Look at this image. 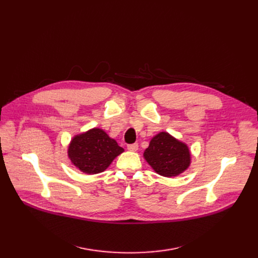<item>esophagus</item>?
I'll return each mask as SVG.
<instances>
[{"label": "esophagus", "mask_w": 258, "mask_h": 258, "mask_svg": "<svg viewBox=\"0 0 258 258\" xmlns=\"http://www.w3.org/2000/svg\"><path fill=\"white\" fill-rule=\"evenodd\" d=\"M138 147H139L138 143H133V144L127 145V150L131 152H136L138 150Z\"/></svg>", "instance_id": "1"}]
</instances>
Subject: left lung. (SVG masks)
Wrapping results in <instances>:
<instances>
[{
	"mask_svg": "<svg viewBox=\"0 0 258 258\" xmlns=\"http://www.w3.org/2000/svg\"><path fill=\"white\" fill-rule=\"evenodd\" d=\"M144 158L154 170L163 177L178 175L190 163V153L187 145L165 132L152 139L144 152Z\"/></svg>",
	"mask_w": 258,
	"mask_h": 258,
	"instance_id": "obj_1",
	"label": "left lung"
}]
</instances>
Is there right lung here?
<instances>
[{"label":"right lung","instance_id":"add662e5","mask_svg":"<svg viewBox=\"0 0 258 258\" xmlns=\"http://www.w3.org/2000/svg\"><path fill=\"white\" fill-rule=\"evenodd\" d=\"M123 152V148L100 128H93L72 140L68 154L72 163L86 173H99Z\"/></svg>","mask_w":258,"mask_h":258}]
</instances>
